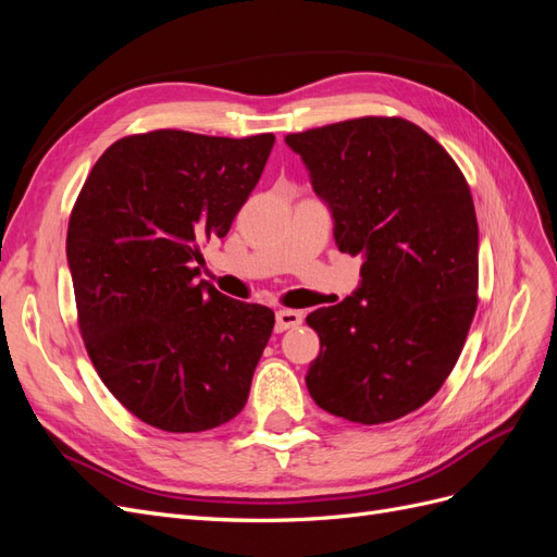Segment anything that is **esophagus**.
<instances>
[{
	"label": "esophagus",
	"mask_w": 557,
	"mask_h": 557,
	"mask_svg": "<svg viewBox=\"0 0 557 557\" xmlns=\"http://www.w3.org/2000/svg\"><path fill=\"white\" fill-rule=\"evenodd\" d=\"M301 320H305V315H301V311H293V309H283L276 313V332H285V330H293V327H299Z\"/></svg>",
	"instance_id": "34e87169"
}]
</instances>
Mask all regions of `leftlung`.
<instances>
[{"mask_svg": "<svg viewBox=\"0 0 557 557\" xmlns=\"http://www.w3.org/2000/svg\"><path fill=\"white\" fill-rule=\"evenodd\" d=\"M362 256L360 288L307 315L320 336L307 387L320 409L379 425L430 401L479 305V225L460 166L404 117L364 115L285 137Z\"/></svg>", "mask_w": 557, "mask_h": 557, "instance_id": "left-lung-1", "label": "left lung"}]
</instances>
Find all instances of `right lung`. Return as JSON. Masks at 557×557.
<instances>
[{
  "mask_svg": "<svg viewBox=\"0 0 557 557\" xmlns=\"http://www.w3.org/2000/svg\"><path fill=\"white\" fill-rule=\"evenodd\" d=\"M272 146L274 134H129L83 183L66 230L78 330L146 425L205 432L244 409L274 311L195 283V262L199 242L230 232Z\"/></svg>",
  "mask_w": 557,
  "mask_h": 557,
  "instance_id": "add662e5",
  "label": "right lung"
}]
</instances>
